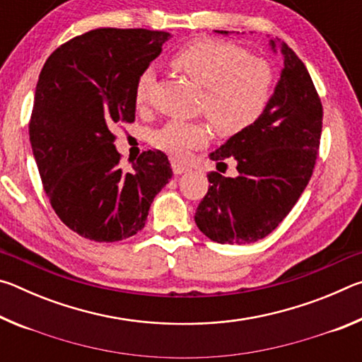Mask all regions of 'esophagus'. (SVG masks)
I'll use <instances>...</instances> for the list:
<instances>
[{"label":"esophagus","instance_id":"1","mask_svg":"<svg viewBox=\"0 0 362 362\" xmlns=\"http://www.w3.org/2000/svg\"><path fill=\"white\" fill-rule=\"evenodd\" d=\"M173 170H174V174L180 175V174H185V173H187L188 166H185V164H182V163L174 161V163H173Z\"/></svg>","mask_w":362,"mask_h":362}]
</instances>
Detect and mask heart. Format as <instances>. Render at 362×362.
<instances>
[{
  "mask_svg": "<svg viewBox=\"0 0 362 362\" xmlns=\"http://www.w3.org/2000/svg\"><path fill=\"white\" fill-rule=\"evenodd\" d=\"M170 65L199 86L207 119L222 136H236L260 118L273 90V71L267 62L231 42L196 38L180 47ZM155 71L140 73L134 86L137 108L148 105ZM207 129L201 122L170 119L151 134V144L169 156L182 158L206 144Z\"/></svg>",
  "mask_w": 362,
  "mask_h": 362,
  "instance_id": "obj_1",
  "label": "heart"
}]
</instances>
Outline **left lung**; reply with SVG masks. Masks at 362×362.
Listing matches in <instances>:
<instances>
[{"instance_id":"left-lung-1","label":"left lung","mask_w":362,"mask_h":362,"mask_svg":"<svg viewBox=\"0 0 362 362\" xmlns=\"http://www.w3.org/2000/svg\"><path fill=\"white\" fill-rule=\"evenodd\" d=\"M268 46L281 54L284 66L265 112L209 153L217 164L235 159L238 175H207L211 185L194 214L198 228L220 244H249L269 235L296 206L315 169L321 100L297 54L278 40Z\"/></svg>"}]
</instances>
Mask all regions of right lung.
<instances>
[{
  "label": "right lung",
  "instance_id": "1",
  "mask_svg": "<svg viewBox=\"0 0 362 362\" xmlns=\"http://www.w3.org/2000/svg\"><path fill=\"white\" fill-rule=\"evenodd\" d=\"M166 32L97 28L56 49L40 73L30 142L59 218L79 236L115 243L145 226L173 177L163 151L119 168L113 126L136 119L134 86L163 51Z\"/></svg>",
  "mask_w": 362,
  "mask_h": 362
}]
</instances>
